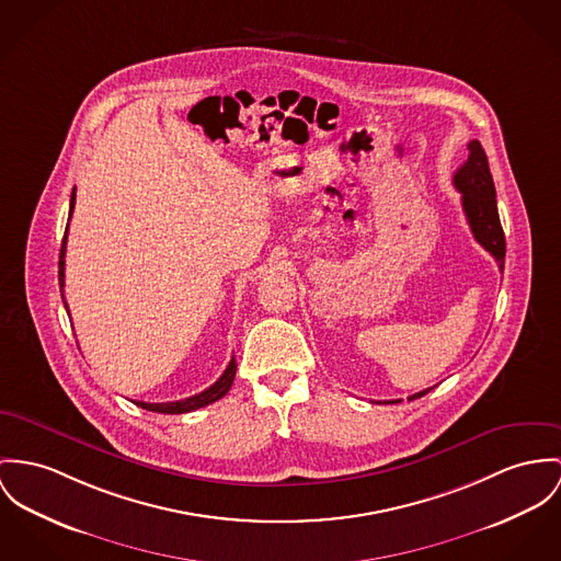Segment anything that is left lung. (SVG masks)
<instances>
[{
    "label": "left lung",
    "mask_w": 561,
    "mask_h": 561,
    "mask_svg": "<svg viewBox=\"0 0 561 561\" xmlns=\"http://www.w3.org/2000/svg\"><path fill=\"white\" fill-rule=\"evenodd\" d=\"M468 160L457 169L453 176L455 187L461 192L463 214L472 228L476 241L495 259L500 271H504L506 259V239L500 224L497 201H495V185L489 171V160L478 140L468 142ZM433 388V387H432ZM432 388L414 392L408 401L427 394Z\"/></svg>",
    "instance_id": "1"
}]
</instances>
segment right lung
<instances>
[{
    "instance_id": "1",
    "label": "right lung",
    "mask_w": 561,
    "mask_h": 561,
    "mask_svg": "<svg viewBox=\"0 0 561 561\" xmlns=\"http://www.w3.org/2000/svg\"><path fill=\"white\" fill-rule=\"evenodd\" d=\"M75 203H77V194H75V190H72V198H70V214H68V226H70V217H72V211H75ZM68 226H66V232H64V241H61V250H59V290H61V299H64V305H66V311L70 313V309H68V302H66V297H64V284H66V241H68ZM234 374H237V360H234V356L230 358V363H228V367H226V371L219 376V380H217L216 385H211V387L207 388V390H203V392H198V394H192V397H187V399H181V401H169V403H145V401H134L136 405H140L142 410H149V412H160V414H185V412H192V410H198V408H205V405H209V403H214L217 399H221L230 387H232V382H234Z\"/></svg>"
}]
</instances>
